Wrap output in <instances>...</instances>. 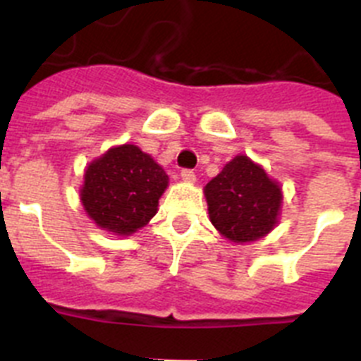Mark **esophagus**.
<instances>
[{
    "mask_svg": "<svg viewBox=\"0 0 361 361\" xmlns=\"http://www.w3.org/2000/svg\"><path fill=\"white\" fill-rule=\"evenodd\" d=\"M181 180L187 181V183H192V181L196 180V174H194L192 169H183V171H181Z\"/></svg>",
    "mask_w": 361,
    "mask_h": 361,
    "instance_id": "esophagus-1",
    "label": "esophagus"
}]
</instances>
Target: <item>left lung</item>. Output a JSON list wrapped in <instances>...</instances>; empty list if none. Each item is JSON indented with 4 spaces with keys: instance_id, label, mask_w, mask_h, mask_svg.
<instances>
[{
    "instance_id": "1",
    "label": "left lung",
    "mask_w": 361,
    "mask_h": 361,
    "mask_svg": "<svg viewBox=\"0 0 361 361\" xmlns=\"http://www.w3.org/2000/svg\"><path fill=\"white\" fill-rule=\"evenodd\" d=\"M212 225L233 243L257 241L279 223L282 190L261 165L235 157L204 187Z\"/></svg>"
}]
</instances>
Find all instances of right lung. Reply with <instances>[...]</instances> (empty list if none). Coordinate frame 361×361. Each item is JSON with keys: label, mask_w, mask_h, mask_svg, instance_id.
Returning <instances> with one entry per match:
<instances>
[{"label": "right lung", "mask_w": 361, "mask_h": 361, "mask_svg": "<svg viewBox=\"0 0 361 361\" xmlns=\"http://www.w3.org/2000/svg\"><path fill=\"white\" fill-rule=\"evenodd\" d=\"M169 185L164 169L131 144L111 147L84 173L80 201L95 225L118 235L145 226Z\"/></svg>", "instance_id": "right-lung-1"}]
</instances>
